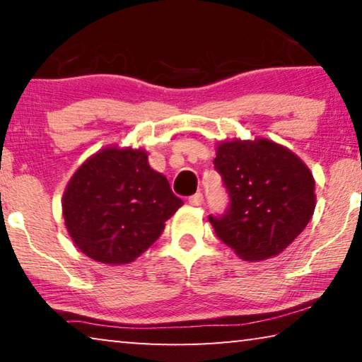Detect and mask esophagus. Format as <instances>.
Returning a JSON list of instances; mask_svg holds the SVG:
<instances>
[{
    "mask_svg": "<svg viewBox=\"0 0 362 362\" xmlns=\"http://www.w3.org/2000/svg\"><path fill=\"white\" fill-rule=\"evenodd\" d=\"M202 202H204V196H202L201 192H196V194H192L189 197V204L191 206H202Z\"/></svg>",
    "mask_w": 362,
    "mask_h": 362,
    "instance_id": "34e87169",
    "label": "esophagus"
}]
</instances>
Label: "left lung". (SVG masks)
Segmentation results:
<instances>
[{"label": "left lung", "instance_id": "1", "mask_svg": "<svg viewBox=\"0 0 362 362\" xmlns=\"http://www.w3.org/2000/svg\"><path fill=\"white\" fill-rule=\"evenodd\" d=\"M214 166L222 176L229 207L209 216L219 239L247 262L284 252L315 212V180L285 146L259 138L217 145Z\"/></svg>", "mask_w": 362, "mask_h": 362}]
</instances>
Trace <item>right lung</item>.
Returning <instances> with one entry per match:
<instances>
[{
	"label": "right lung",
	"mask_w": 362,
	"mask_h": 362,
	"mask_svg": "<svg viewBox=\"0 0 362 362\" xmlns=\"http://www.w3.org/2000/svg\"><path fill=\"white\" fill-rule=\"evenodd\" d=\"M182 206L146 151L105 148L69 181L62 216L74 244L90 259L130 264L156 242L165 222Z\"/></svg>",
	"instance_id": "right-lung-1"
}]
</instances>
